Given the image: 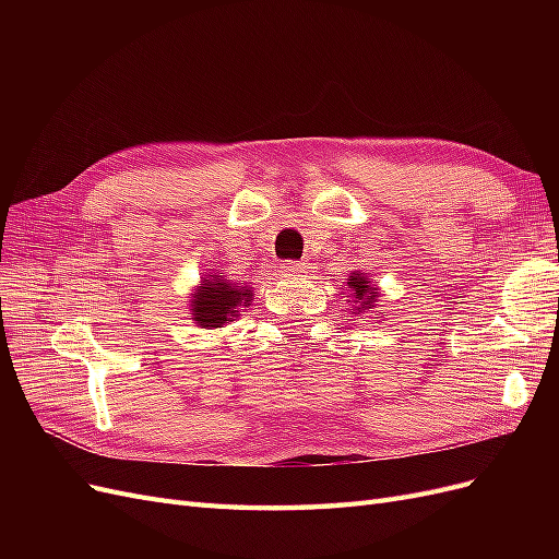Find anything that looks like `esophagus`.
<instances>
[{
  "mask_svg": "<svg viewBox=\"0 0 559 559\" xmlns=\"http://www.w3.org/2000/svg\"><path fill=\"white\" fill-rule=\"evenodd\" d=\"M282 273L284 275H298V273H302V263L286 261V263H282Z\"/></svg>",
  "mask_w": 559,
  "mask_h": 559,
  "instance_id": "esophagus-1",
  "label": "esophagus"
}]
</instances>
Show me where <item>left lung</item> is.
<instances>
[{"label": "left lung", "mask_w": 559, "mask_h": 559, "mask_svg": "<svg viewBox=\"0 0 559 559\" xmlns=\"http://www.w3.org/2000/svg\"><path fill=\"white\" fill-rule=\"evenodd\" d=\"M343 292L349 294L352 314L359 317L364 312L376 310V306H378V286L370 284V275L364 273V270H352ZM373 319H378V317H373Z\"/></svg>", "instance_id": "left-lung-1"}]
</instances>
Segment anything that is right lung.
I'll use <instances>...</instances> for the list:
<instances>
[{
	"label": "right lung",
	"mask_w": 559,
	"mask_h": 559,
	"mask_svg": "<svg viewBox=\"0 0 559 559\" xmlns=\"http://www.w3.org/2000/svg\"><path fill=\"white\" fill-rule=\"evenodd\" d=\"M253 300L251 284H235L224 273H207L200 277L189 296V314L200 329H224L240 317Z\"/></svg>",
	"instance_id": "add662e5"
}]
</instances>
